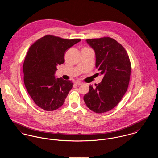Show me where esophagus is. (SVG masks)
<instances>
[{"label":"esophagus","mask_w":158,"mask_h":158,"mask_svg":"<svg viewBox=\"0 0 158 158\" xmlns=\"http://www.w3.org/2000/svg\"><path fill=\"white\" fill-rule=\"evenodd\" d=\"M74 84H75L76 85H81L82 84V83L81 82H80V81H76V82H75Z\"/></svg>","instance_id":"obj_1"}]
</instances>
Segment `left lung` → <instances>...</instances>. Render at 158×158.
Masks as SVG:
<instances>
[{
	"label": "left lung",
	"mask_w": 158,
	"mask_h": 158,
	"mask_svg": "<svg viewBox=\"0 0 158 158\" xmlns=\"http://www.w3.org/2000/svg\"><path fill=\"white\" fill-rule=\"evenodd\" d=\"M86 42L95 52L96 68L104 77L94 87H89L84 100L91 111L102 113L114 108L126 93L131 63L122 45L111 37L87 39Z\"/></svg>",
	"instance_id": "left-lung-1"
}]
</instances>
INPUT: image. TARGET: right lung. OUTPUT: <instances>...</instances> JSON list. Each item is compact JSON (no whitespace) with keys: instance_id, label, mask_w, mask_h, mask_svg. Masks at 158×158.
I'll use <instances>...</instances> for the list:
<instances>
[{"instance_id":"1","label":"right lung","mask_w":158,"mask_h":158,"mask_svg":"<svg viewBox=\"0 0 158 158\" xmlns=\"http://www.w3.org/2000/svg\"><path fill=\"white\" fill-rule=\"evenodd\" d=\"M81 40L47 35L29 48L23 65L24 84L31 99L42 109L53 111L64 104L73 83L56 78L54 74L57 66L65 62L66 51Z\"/></svg>"}]
</instances>
